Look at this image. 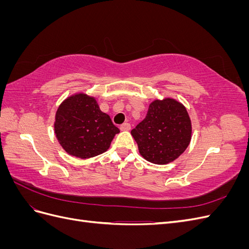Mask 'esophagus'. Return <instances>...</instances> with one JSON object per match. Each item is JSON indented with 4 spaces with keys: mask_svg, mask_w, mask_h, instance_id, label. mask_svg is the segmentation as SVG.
I'll return each mask as SVG.
<instances>
[{
    "mask_svg": "<svg viewBox=\"0 0 249 249\" xmlns=\"http://www.w3.org/2000/svg\"><path fill=\"white\" fill-rule=\"evenodd\" d=\"M131 129V124L129 123H124L120 125V130L122 131H129Z\"/></svg>",
    "mask_w": 249,
    "mask_h": 249,
    "instance_id": "esophagus-1",
    "label": "esophagus"
}]
</instances>
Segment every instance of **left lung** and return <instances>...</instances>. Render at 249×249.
I'll return each instance as SVG.
<instances>
[{
	"label": "left lung",
	"instance_id": "left-lung-1",
	"mask_svg": "<svg viewBox=\"0 0 249 249\" xmlns=\"http://www.w3.org/2000/svg\"><path fill=\"white\" fill-rule=\"evenodd\" d=\"M191 131L186 108L175 100L164 99L149 105L145 118L131 134L144 159L163 165L185 152L191 140Z\"/></svg>",
	"mask_w": 249,
	"mask_h": 249
}]
</instances>
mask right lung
<instances>
[{"label": "right lung", "instance_id": "right-lung-1", "mask_svg": "<svg viewBox=\"0 0 249 249\" xmlns=\"http://www.w3.org/2000/svg\"><path fill=\"white\" fill-rule=\"evenodd\" d=\"M55 120V133L60 144L70 155L80 159L105 153L119 133L93 97L83 93L72 95L60 105Z\"/></svg>", "mask_w": 249, "mask_h": 249}]
</instances>
